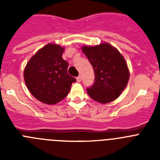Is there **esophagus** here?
<instances>
[{
  "label": "esophagus",
  "mask_w": 160,
  "mask_h": 160,
  "mask_svg": "<svg viewBox=\"0 0 160 160\" xmlns=\"http://www.w3.org/2000/svg\"><path fill=\"white\" fill-rule=\"evenodd\" d=\"M76 80H77L78 82H81V76H78V77L76 78Z\"/></svg>",
  "instance_id": "obj_1"
}]
</instances>
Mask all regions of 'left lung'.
<instances>
[{"label": "left lung", "mask_w": 160, "mask_h": 160, "mask_svg": "<svg viewBox=\"0 0 160 160\" xmlns=\"http://www.w3.org/2000/svg\"><path fill=\"white\" fill-rule=\"evenodd\" d=\"M94 70V83L87 93L94 101L111 102L119 97L128 85L130 72L123 56L118 49L104 42L82 47Z\"/></svg>", "instance_id": "left-lung-1"}]
</instances>
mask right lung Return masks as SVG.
<instances>
[{
	"instance_id": "obj_1",
	"label": "right lung",
	"mask_w": 160,
	"mask_h": 160,
	"mask_svg": "<svg viewBox=\"0 0 160 160\" xmlns=\"http://www.w3.org/2000/svg\"><path fill=\"white\" fill-rule=\"evenodd\" d=\"M64 49L57 44H47L29 59L24 70V79L29 92L48 105L64 99L76 81L67 73L69 65L62 58Z\"/></svg>"
}]
</instances>
